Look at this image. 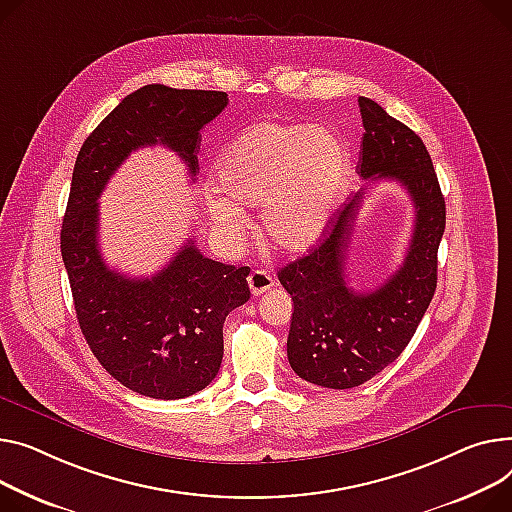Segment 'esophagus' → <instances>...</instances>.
<instances>
[{
  "label": "esophagus",
  "instance_id": "esophagus-1",
  "mask_svg": "<svg viewBox=\"0 0 512 512\" xmlns=\"http://www.w3.org/2000/svg\"><path fill=\"white\" fill-rule=\"evenodd\" d=\"M271 286H274V278H271L267 271L263 269H253L251 276H249V288H251V294L253 296H261L265 294L267 290H271Z\"/></svg>",
  "mask_w": 512,
  "mask_h": 512
}]
</instances>
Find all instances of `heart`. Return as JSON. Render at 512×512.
<instances>
[{
    "label": "heart",
    "mask_w": 512,
    "mask_h": 512,
    "mask_svg": "<svg viewBox=\"0 0 512 512\" xmlns=\"http://www.w3.org/2000/svg\"><path fill=\"white\" fill-rule=\"evenodd\" d=\"M206 210L214 228L234 241L247 214L263 208L261 232L282 253H302L321 241L350 177L342 135L306 123H257L214 162Z\"/></svg>",
    "instance_id": "heart-1"
}]
</instances>
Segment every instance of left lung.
<instances>
[{"instance_id":"1","label":"left lung","mask_w":512,"mask_h":512,"mask_svg":"<svg viewBox=\"0 0 512 512\" xmlns=\"http://www.w3.org/2000/svg\"><path fill=\"white\" fill-rule=\"evenodd\" d=\"M364 125L358 175L397 181L414 203V232L405 259L377 290L346 282V257L364 199L360 189L321 245L278 271L294 300L288 360L300 379L327 389H352L387 368L414 337L436 290V255L445 232V197L420 135L360 96Z\"/></svg>"}]
</instances>
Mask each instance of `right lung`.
<instances>
[{"instance_id": "1", "label": "right lung", "mask_w": 512, "mask_h": 512, "mask_svg": "<svg viewBox=\"0 0 512 512\" xmlns=\"http://www.w3.org/2000/svg\"><path fill=\"white\" fill-rule=\"evenodd\" d=\"M228 105L218 90L150 84L125 96L76 158L61 224V257L86 342L123 387L154 399L206 389L220 370L226 315L251 298L249 267L203 257L195 241L152 278H127L98 249V197L138 148L162 144L195 175L199 131Z\"/></svg>"}]
</instances>
